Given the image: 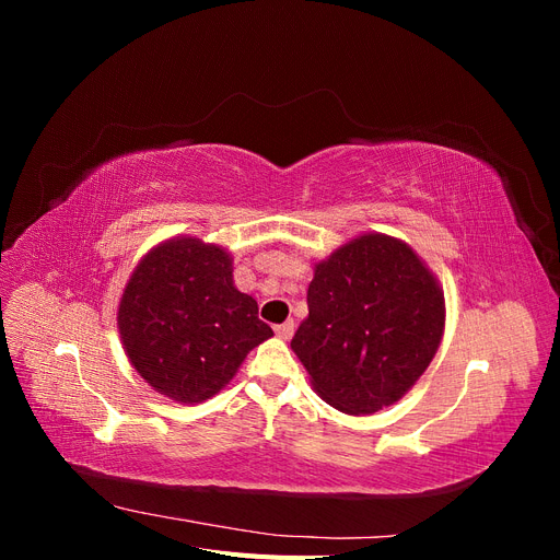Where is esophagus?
Wrapping results in <instances>:
<instances>
[{
  "label": "esophagus",
  "instance_id": "34e87169",
  "mask_svg": "<svg viewBox=\"0 0 560 560\" xmlns=\"http://www.w3.org/2000/svg\"><path fill=\"white\" fill-rule=\"evenodd\" d=\"M294 329H296V325H294V319H287V322H282V325H278L276 327V334L280 336V338H292V334H294Z\"/></svg>",
  "mask_w": 560,
  "mask_h": 560
}]
</instances>
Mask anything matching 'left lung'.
<instances>
[{"mask_svg": "<svg viewBox=\"0 0 560 560\" xmlns=\"http://www.w3.org/2000/svg\"><path fill=\"white\" fill-rule=\"evenodd\" d=\"M444 334V292L409 245L374 233L315 266L292 338L317 395L364 416L404 397Z\"/></svg>", "mask_w": 560, "mask_h": 560, "instance_id": "8db88e82", "label": "left lung"}]
</instances>
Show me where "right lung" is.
<instances>
[{
  "mask_svg": "<svg viewBox=\"0 0 560 560\" xmlns=\"http://www.w3.org/2000/svg\"><path fill=\"white\" fill-rule=\"evenodd\" d=\"M118 331L138 374L184 404L217 395L247 352L273 336L257 301L235 290L229 254L196 238L167 241L135 268Z\"/></svg>",
  "mask_w": 560,
  "mask_h": 560,
  "instance_id": "obj_1",
  "label": "right lung"
}]
</instances>
